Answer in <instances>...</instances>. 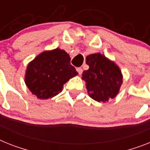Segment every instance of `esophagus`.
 I'll list each match as a JSON object with an SVG mask.
<instances>
[{"label": "esophagus", "mask_w": 150, "mask_h": 150, "mask_svg": "<svg viewBox=\"0 0 150 150\" xmlns=\"http://www.w3.org/2000/svg\"><path fill=\"white\" fill-rule=\"evenodd\" d=\"M77 71H78V72H79V75H81V74H82L83 69H81V67H80V68H77Z\"/></svg>", "instance_id": "obj_1"}]
</instances>
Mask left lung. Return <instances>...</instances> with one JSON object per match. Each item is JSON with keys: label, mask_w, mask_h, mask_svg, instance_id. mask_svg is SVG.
I'll list each match as a JSON object with an SVG mask.
<instances>
[{"label": "left lung", "mask_w": 150, "mask_h": 150, "mask_svg": "<svg viewBox=\"0 0 150 150\" xmlns=\"http://www.w3.org/2000/svg\"><path fill=\"white\" fill-rule=\"evenodd\" d=\"M89 69L82 73L81 79L89 96L98 102H106L114 98L120 91L123 75L119 66L100 53L86 57Z\"/></svg>", "instance_id": "left-lung-1"}]
</instances>
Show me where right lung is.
I'll list each match as a JSON object with an SVG mask.
<instances>
[{
    "label": "right lung",
    "instance_id": "right-lung-1",
    "mask_svg": "<svg viewBox=\"0 0 150 150\" xmlns=\"http://www.w3.org/2000/svg\"><path fill=\"white\" fill-rule=\"evenodd\" d=\"M70 60L69 54L59 48L39 54L26 69L24 80L29 90L41 100L59 94L64 84L79 74Z\"/></svg>",
    "mask_w": 150,
    "mask_h": 150
}]
</instances>
